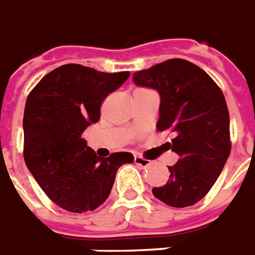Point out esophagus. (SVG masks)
<instances>
[{
	"label": "esophagus",
	"instance_id": "obj_1",
	"mask_svg": "<svg viewBox=\"0 0 255 255\" xmlns=\"http://www.w3.org/2000/svg\"><path fill=\"white\" fill-rule=\"evenodd\" d=\"M134 163L137 166H140V167H148V166L151 165V160L145 159V158H142V156H134Z\"/></svg>",
	"mask_w": 255,
	"mask_h": 255
}]
</instances>
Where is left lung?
Wrapping results in <instances>:
<instances>
[{
    "mask_svg": "<svg viewBox=\"0 0 255 255\" xmlns=\"http://www.w3.org/2000/svg\"><path fill=\"white\" fill-rule=\"evenodd\" d=\"M137 86L159 93L156 129L171 131L167 149L180 159L169 166L166 185L152 188L171 207L195 205L217 181L231 152L229 114L223 92L200 67L170 59L133 74Z\"/></svg>",
    "mask_w": 255,
    "mask_h": 255,
    "instance_id": "obj_1",
    "label": "left lung"
}]
</instances>
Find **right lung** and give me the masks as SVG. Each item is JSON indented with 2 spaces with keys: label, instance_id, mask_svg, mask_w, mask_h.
<instances>
[{
  "label": "right lung",
  "instance_id": "1",
  "mask_svg": "<svg viewBox=\"0 0 255 255\" xmlns=\"http://www.w3.org/2000/svg\"><path fill=\"white\" fill-rule=\"evenodd\" d=\"M129 75L64 64L46 74L27 97L24 162L49 199L64 210L97 209L111 192L119 167L134 160L130 152L100 158L84 138L100 119L103 100Z\"/></svg>",
  "mask_w": 255,
  "mask_h": 255
}]
</instances>
